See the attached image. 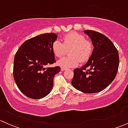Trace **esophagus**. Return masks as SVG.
Returning a JSON list of instances; mask_svg holds the SVG:
<instances>
[{"label": "esophagus", "instance_id": "1", "mask_svg": "<svg viewBox=\"0 0 128 128\" xmlns=\"http://www.w3.org/2000/svg\"><path fill=\"white\" fill-rule=\"evenodd\" d=\"M66 69V68H60V70H61L62 71H64V70H65Z\"/></svg>", "mask_w": 128, "mask_h": 128}]
</instances>
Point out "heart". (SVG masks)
I'll list each match as a JSON object with an SVG mask.
<instances>
[{
	"label": "heart",
	"instance_id": "heart-1",
	"mask_svg": "<svg viewBox=\"0 0 128 128\" xmlns=\"http://www.w3.org/2000/svg\"><path fill=\"white\" fill-rule=\"evenodd\" d=\"M69 56L64 57L58 61V64L62 68H69L74 67L79 61H87L92 54L94 46L90 41L86 40V37L76 32H71L64 36L62 42L56 40L52 44V51L56 57L60 58L64 54L66 49Z\"/></svg>",
	"mask_w": 128,
	"mask_h": 128
}]
</instances>
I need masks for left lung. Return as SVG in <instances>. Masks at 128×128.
Returning <instances> with one entry per match:
<instances>
[{"instance_id": "1", "label": "left lung", "mask_w": 128, "mask_h": 128, "mask_svg": "<svg viewBox=\"0 0 128 128\" xmlns=\"http://www.w3.org/2000/svg\"><path fill=\"white\" fill-rule=\"evenodd\" d=\"M94 48L87 62L74 70L72 85L84 93H97L106 88L115 78L119 67V54L112 41L94 30H84Z\"/></svg>"}]
</instances>
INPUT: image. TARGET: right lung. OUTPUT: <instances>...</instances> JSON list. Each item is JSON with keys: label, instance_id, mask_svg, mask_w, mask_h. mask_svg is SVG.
I'll return each instance as SVG.
<instances>
[{"label": "right lung", "instance_id": "obj_1", "mask_svg": "<svg viewBox=\"0 0 128 128\" xmlns=\"http://www.w3.org/2000/svg\"><path fill=\"white\" fill-rule=\"evenodd\" d=\"M55 33H45L25 41L15 54L14 77L19 90L32 99L48 95L53 87L54 77L60 72L59 66L46 68L56 62L52 44Z\"/></svg>", "mask_w": 128, "mask_h": 128}]
</instances>
